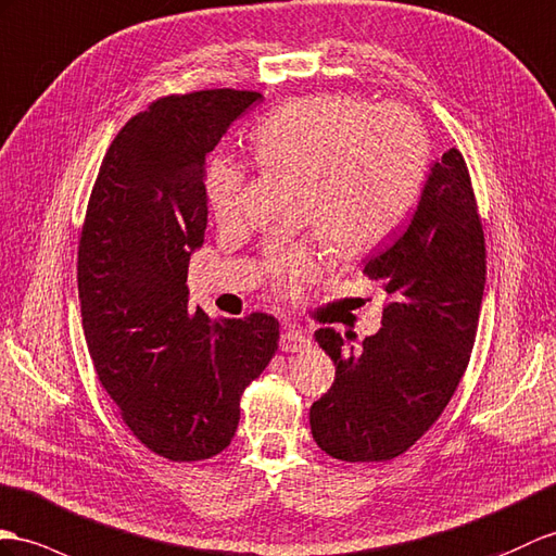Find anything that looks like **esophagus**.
Returning a JSON list of instances; mask_svg holds the SVG:
<instances>
[{
	"instance_id": "1",
	"label": "esophagus",
	"mask_w": 556,
	"mask_h": 556,
	"mask_svg": "<svg viewBox=\"0 0 556 556\" xmlns=\"http://www.w3.org/2000/svg\"><path fill=\"white\" fill-rule=\"evenodd\" d=\"M311 346V337L302 330L290 328L280 334V349L288 351V354H294V351H304Z\"/></svg>"
}]
</instances>
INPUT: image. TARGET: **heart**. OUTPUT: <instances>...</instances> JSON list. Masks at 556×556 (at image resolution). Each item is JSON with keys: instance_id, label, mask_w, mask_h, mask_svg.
<instances>
[{"instance_id": "obj_1", "label": "heart", "mask_w": 556, "mask_h": 556, "mask_svg": "<svg viewBox=\"0 0 556 556\" xmlns=\"http://www.w3.org/2000/svg\"><path fill=\"white\" fill-rule=\"evenodd\" d=\"M266 167L304 174L302 214L337 248L358 254L396 231L422 191L427 137L401 105H372L349 93H308L268 113L254 129ZM214 219L231 222L245 198V169L219 155L205 172ZM332 252L323 236L268 252L266 268L280 290L300 294L325 276Z\"/></svg>"}]
</instances>
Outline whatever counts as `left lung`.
I'll use <instances>...</instances> for the list:
<instances>
[{"label": "left lung", "instance_id": "left-lung-1", "mask_svg": "<svg viewBox=\"0 0 556 556\" xmlns=\"http://www.w3.org/2000/svg\"><path fill=\"white\" fill-rule=\"evenodd\" d=\"M389 304L358 346L316 330L334 382L311 405L320 451L346 463L399 457L437 422L467 370L485 286V245L469 172L457 148L431 162L401 233L365 262Z\"/></svg>", "mask_w": 556, "mask_h": 556}]
</instances>
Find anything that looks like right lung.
<instances>
[{"instance_id": "right-lung-1", "label": "right lung", "mask_w": 556, "mask_h": 556, "mask_svg": "<svg viewBox=\"0 0 556 556\" xmlns=\"http://www.w3.org/2000/svg\"><path fill=\"white\" fill-rule=\"evenodd\" d=\"M256 91L151 103L119 129L89 198L77 252L87 346L146 448L195 463L236 437L240 396L278 351L274 316L188 311V262L205 242V157Z\"/></svg>"}]
</instances>
